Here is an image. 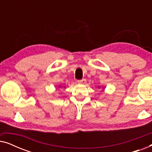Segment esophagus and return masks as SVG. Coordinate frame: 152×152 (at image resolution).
<instances>
[{"instance_id":"1","label":"esophagus","mask_w":152,"mask_h":152,"mask_svg":"<svg viewBox=\"0 0 152 152\" xmlns=\"http://www.w3.org/2000/svg\"><path fill=\"white\" fill-rule=\"evenodd\" d=\"M77 82L80 83V84H85L86 82V79H82V80H77Z\"/></svg>"}]
</instances>
